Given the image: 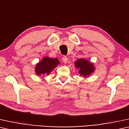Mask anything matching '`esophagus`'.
<instances>
[{"mask_svg":"<svg viewBox=\"0 0 129 129\" xmlns=\"http://www.w3.org/2000/svg\"><path fill=\"white\" fill-rule=\"evenodd\" d=\"M62 61H63V62H64V63H65V64H67V61H68V58H67V57H66V56H64V57H62Z\"/></svg>","mask_w":129,"mask_h":129,"instance_id":"esophagus-1","label":"esophagus"}]
</instances>
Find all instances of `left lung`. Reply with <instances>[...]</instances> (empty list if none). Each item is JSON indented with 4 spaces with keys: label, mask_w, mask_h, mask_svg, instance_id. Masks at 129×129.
I'll use <instances>...</instances> for the list:
<instances>
[{
    "label": "left lung",
    "mask_w": 129,
    "mask_h": 129,
    "mask_svg": "<svg viewBox=\"0 0 129 129\" xmlns=\"http://www.w3.org/2000/svg\"><path fill=\"white\" fill-rule=\"evenodd\" d=\"M75 65L76 68L79 70V74L85 77L89 76L95 70V67L92 63L83 58L77 59L75 62Z\"/></svg>",
    "instance_id": "left-lung-1"
}]
</instances>
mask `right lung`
<instances>
[{"instance_id":"add662e5","label":"right lung","mask_w":129,"mask_h":129,"mask_svg":"<svg viewBox=\"0 0 129 129\" xmlns=\"http://www.w3.org/2000/svg\"><path fill=\"white\" fill-rule=\"evenodd\" d=\"M58 64H59V61L57 58L53 59L48 57H44L36 65V72L37 75L39 76L45 74L48 75Z\"/></svg>"}]
</instances>
